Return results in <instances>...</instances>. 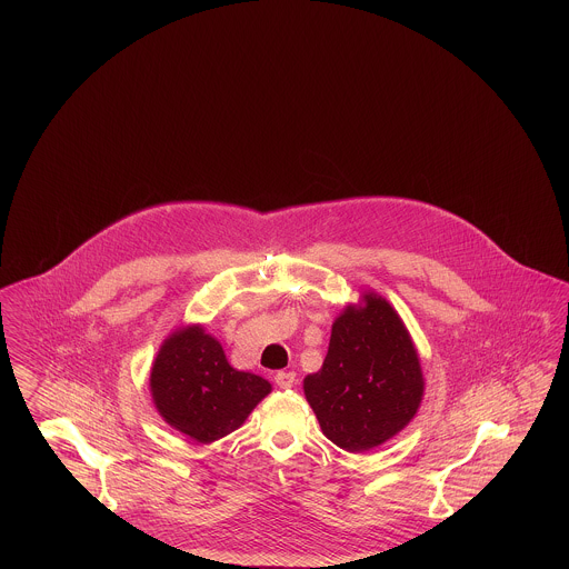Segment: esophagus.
<instances>
[{"mask_svg": "<svg viewBox=\"0 0 569 569\" xmlns=\"http://www.w3.org/2000/svg\"><path fill=\"white\" fill-rule=\"evenodd\" d=\"M274 381H277L279 388H292L295 381H297V373H292V371H279V373L274 376Z\"/></svg>", "mask_w": 569, "mask_h": 569, "instance_id": "esophagus-1", "label": "esophagus"}]
</instances>
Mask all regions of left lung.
<instances>
[{"instance_id":"obj_1","label":"left lung","mask_w":569,"mask_h":569,"mask_svg":"<svg viewBox=\"0 0 569 569\" xmlns=\"http://www.w3.org/2000/svg\"><path fill=\"white\" fill-rule=\"evenodd\" d=\"M425 381L397 311L376 295L332 325L325 365L305 378V397L322 433L348 452L371 450L418 411Z\"/></svg>"}]
</instances>
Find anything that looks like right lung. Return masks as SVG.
<instances>
[{
  "instance_id": "right-lung-1",
  "label": "right lung",
  "mask_w": 569,
  "mask_h": 569,
  "mask_svg": "<svg viewBox=\"0 0 569 569\" xmlns=\"http://www.w3.org/2000/svg\"><path fill=\"white\" fill-rule=\"evenodd\" d=\"M151 392L170 427L211 443L239 429L271 383L232 369L216 339L190 326L163 343L151 369Z\"/></svg>"
}]
</instances>
